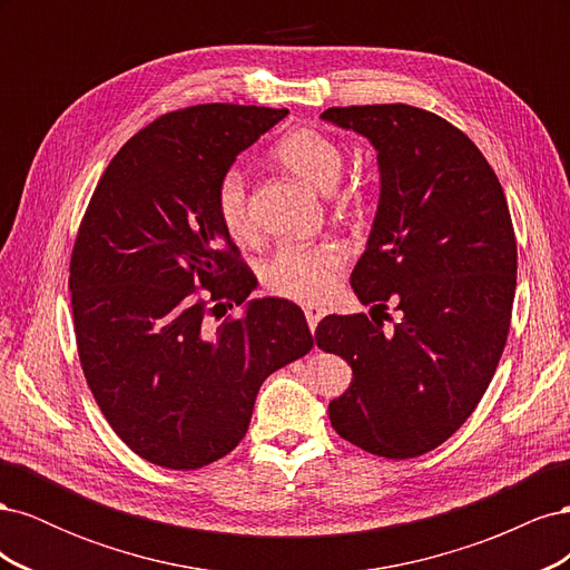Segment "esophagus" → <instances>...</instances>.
<instances>
[{
    "label": "esophagus",
    "instance_id": "1",
    "mask_svg": "<svg viewBox=\"0 0 570 570\" xmlns=\"http://www.w3.org/2000/svg\"><path fill=\"white\" fill-rule=\"evenodd\" d=\"M304 316H306V323H308V331L316 333V325L323 318V308L321 306H306Z\"/></svg>",
    "mask_w": 570,
    "mask_h": 570
}]
</instances>
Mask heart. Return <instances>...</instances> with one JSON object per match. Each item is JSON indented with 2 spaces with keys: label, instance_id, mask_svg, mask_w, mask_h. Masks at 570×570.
<instances>
[{
  "label": "heart",
  "instance_id": "heart-1",
  "mask_svg": "<svg viewBox=\"0 0 570 570\" xmlns=\"http://www.w3.org/2000/svg\"><path fill=\"white\" fill-rule=\"evenodd\" d=\"M273 157L304 183L318 189H333L342 174V147L325 132L299 126L285 132L273 147ZM361 183L344 189V197H358ZM214 209L226 230L237 243L256 235V220L249 206V180L239 166L223 170L214 187ZM347 249L340 243L321 245H283L264 266V285L278 297L295 302H321L331 295L342 268L347 266Z\"/></svg>",
  "mask_w": 570,
  "mask_h": 570
}]
</instances>
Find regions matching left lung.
I'll list each match as a JSON object with an SVG mask.
<instances>
[{"label": "left lung", "mask_w": 570, "mask_h": 570, "mask_svg": "<svg viewBox=\"0 0 570 570\" xmlns=\"http://www.w3.org/2000/svg\"><path fill=\"white\" fill-rule=\"evenodd\" d=\"M321 116L377 149L381 204L352 287L373 312H400L392 331L366 314L318 323V347L354 371L327 413L358 450L413 459L456 433L502 358L519 266L509 204L471 137L433 111L366 105Z\"/></svg>", "instance_id": "left-lung-1"}]
</instances>
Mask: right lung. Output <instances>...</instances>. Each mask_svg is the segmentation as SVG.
<instances>
[{"instance_id": "add662e5", "label": "right lung", "mask_w": 570, "mask_h": 570, "mask_svg": "<svg viewBox=\"0 0 570 570\" xmlns=\"http://www.w3.org/2000/svg\"><path fill=\"white\" fill-rule=\"evenodd\" d=\"M287 109L197 105L135 132L101 174L71 254L85 381L130 450L195 471L245 438L266 377L312 352L304 312L249 302L254 273L223 230L214 187Z\"/></svg>"}]
</instances>
